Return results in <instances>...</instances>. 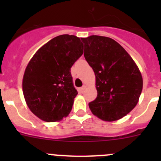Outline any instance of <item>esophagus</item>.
Listing matches in <instances>:
<instances>
[{"label":"esophagus","mask_w":161,"mask_h":161,"mask_svg":"<svg viewBox=\"0 0 161 161\" xmlns=\"http://www.w3.org/2000/svg\"><path fill=\"white\" fill-rule=\"evenodd\" d=\"M86 86H85V85L82 86L80 88V91H81V92H84V90H86Z\"/></svg>","instance_id":"esophagus-1"}]
</instances>
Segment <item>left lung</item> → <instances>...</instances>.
<instances>
[{"instance_id": "obj_1", "label": "left lung", "mask_w": 161, "mask_h": 161, "mask_svg": "<svg viewBox=\"0 0 161 161\" xmlns=\"http://www.w3.org/2000/svg\"><path fill=\"white\" fill-rule=\"evenodd\" d=\"M81 40L96 76L97 97L89 103L91 112L105 121L121 119L139 102L143 84L139 68L113 39L93 35Z\"/></svg>"}]
</instances>
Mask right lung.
<instances>
[{"label": "right lung", "mask_w": 161, "mask_h": 161, "mask_svg": "<svg viewBox=\"0 0 161 161\" xmlns=\"http://www.w3.org/2000/svg\"><path fill=\"white\" fill-rule=\"evenodd\" d=\"M83 53L80 38L58 36L42 46L31 58L22 79V92L32 114L47 122L69 114L78 92L70 72Z\"/></svg>", "instance_id": "1"}]
</instances>
